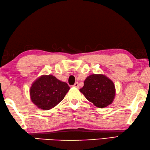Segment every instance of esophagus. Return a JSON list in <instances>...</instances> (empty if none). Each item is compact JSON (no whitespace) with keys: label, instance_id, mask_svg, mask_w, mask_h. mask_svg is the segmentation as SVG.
Segmentation results:
<instances>
[{"label":"esophagus","instance_id":"esophagus-1","mask_svg":"<svg viewBox=\"0 0 150 150\" xmlns=\"http://www.w3.org/2000/svg\"><path fill=\"white\" fill-rule=\"evenodd\" d=\"M73 86L74 87H75V88H78L79 87V83H75V84H74V85H73Z\"/></svg>","mask_w":150,"mask_h":150}]
</instances>
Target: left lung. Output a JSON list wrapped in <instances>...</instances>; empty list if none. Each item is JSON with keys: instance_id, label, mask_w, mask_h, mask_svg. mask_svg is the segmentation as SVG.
Instances as JSON below:
<instances>
[{"instance_id": "left-lung-1", "label": "left lung", "mask_w": 150, "mask_h": 150, "mask_svg": "<svg viewBox=\"0 0 150 150\" xmlns=\"http://www.w3.org/2000/svg\"><path fill=\"white\" fill-rule=\"evenodd\" d=\"M80 92L89 102L98 108L110 105L115 96V84L103 74H92L86 78Z\"/></svg>"}]
</instances>
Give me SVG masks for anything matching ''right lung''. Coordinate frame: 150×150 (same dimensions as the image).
Listing matches in <instances>:
<instances>
[{"label":"right lung","instance_id":"right-lung-1","mask_svg":"<svg viewBox=\"0 0 150 150\" xmlns=\"http://www.w3.org/2000/svg\"><path fill=\"white\" fill-rule=\"evenodd\" d=\"M69 89L66 83L52 75H44L33 83L29 94L32 102L37 108L48 110L58 105Z\"/></svg>","mask_w":150,"mask_h":150}]
</instances>
